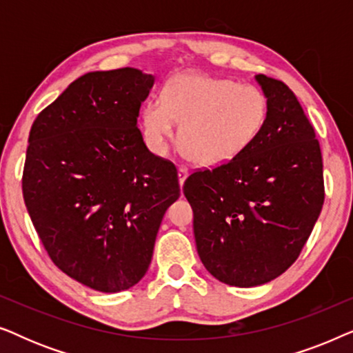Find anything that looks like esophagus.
Masks as SVG:
<instances>
[{
  "instance_id": "34e87169",
  "label": "esophagus",
  "mask_w": 353,
  "mask_h": 353,
  "mask_svg": "<svg viewBox=\"0 0 353 353\" xmlns=\"http://www.w3.org/2000/svg\"><path fill=\"white\" fill-rule=\"evenodd\" d=\"M188 178V168L186 167H180L178 168V181H180V186H183V183Z\"/></svg>"
}]
</instances>
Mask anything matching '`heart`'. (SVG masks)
<instances>
[{
	"instance_id": "heart-1",
	"label": "heart",
	"mask_w": 353,
	"mask_h": 353,
	"mask_svg": "<svg viewBox=\"0 0 353 353\" xmlns=\"http://www.w3.org/2000/svg\"><path fill=\"white\" fill-rule=\"evenodd\" d=\"M268 98L259 86L207 74H180L162 90V101L143 109L144 138L163 154L173 139L191 162L215 168L233 162L252 146L267 123Z\"/></svg>"
}]
</instances>
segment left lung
Returning <instances> with one entry per match:
<instances>
[{"label":"left lung","instance_id":"1","mask_svg":"<svg viewBox=\"0 0 353 353\" xmlns=\"http://www.w3.org/2000/svg\"><path fill=\"white\" fill-rule=\"evenodd\" d=\"M255 81L268 98L262 133L233 162L194 172L183 186L201 262L219 281L238 288L286 272L325 201L320 143L296 94L267 75Z\"/></svg>","mask_w":353,"mask_h":353}]
</instances>
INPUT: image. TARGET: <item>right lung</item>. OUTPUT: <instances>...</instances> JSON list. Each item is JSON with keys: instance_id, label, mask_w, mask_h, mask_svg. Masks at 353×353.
Masks as SVG:
<instances>
[{"instance_id": "1", "label": "right lung", "mask_w": 353, "mask_h": 353, "mask_svg": "<svg viewBox=\"0 0 353 353\" xmlns=\"http://www.w3.org/2000/svg\"><path fill=\"white\" fill-rule=\"evenodd\" d=\"M156 77L133 67L88 72L32 125L22 192L52 262L99 292L146 274L176 168L154 156L138 128Z\"/></svg>"}]
</instances>
